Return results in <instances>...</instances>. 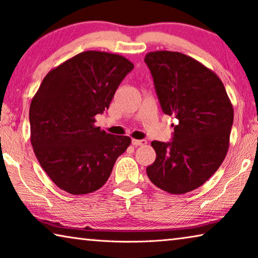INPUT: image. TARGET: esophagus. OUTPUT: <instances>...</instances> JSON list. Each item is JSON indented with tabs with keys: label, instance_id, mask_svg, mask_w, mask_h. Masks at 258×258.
I'll list each match as a JSON object with an SVG mask.
<instances>
[{
	"label": "esophagus",
	"instance_id": "obj_1",
	"mask_svg": "<svg viewBox=\"0 0 258 258\" xmlns=\"http://www.w3.org/2000/svg\"><path fill=\"white\" fill-rule=\"evenodd\" d=\"M146 144H147V141L146 140H137V139L132 140V145L134 147H138V146H145Z\"/></svg>",
	"mask_w": 258,
	"mask_h": 258
}]
</instances>
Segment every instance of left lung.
I'll use <instances>...</instances> for the list:
<instances>
[{
    "instance_id": "left-lung-1",
    "label": "left lung",
    "mask_w": 258,
    "mask_h": 258,
    "mask_svg": "<svg viewBox=\"0 0 258 258\" xmlns=\"http://www.w3.org/2000/svg\"><path fill=\"white\" fill-rule=\"evenodd\" d=\"M161 109L176 118L170 142L153 141L156 153L146 171L151 182L172 195L197 189L225 160L234 110L214 72L179 52L145 56Z\"/></svg>"
}]
</instances>
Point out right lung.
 Instances as JSON below:
<instances>
[{
  "label": "right lung",
  "instance_id": "add662e5",
  "mask_svg": "<svg viewBox=\"0 0 258 258\" xmlns=\"http://www.w3.org/2000/svg\"><path fill=\"white\" fill-rule=\"evenodd\" d=\"M134 68L126 57L87 51L45 76L30 105L31 145L48 177L71 195L98 190L131 138L94 125Z\"/></svg>",
  "mask_w": 258,
  "mask_h": 258
}]
</instances>
